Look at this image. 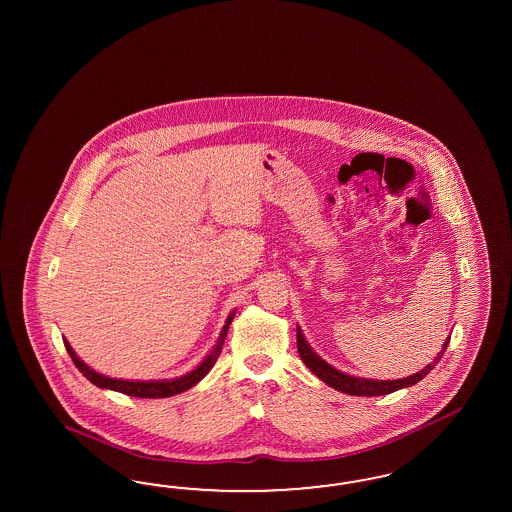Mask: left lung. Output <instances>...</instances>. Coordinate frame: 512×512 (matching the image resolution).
Segmentation results:
<instances>
[{
  "label": "left lung",
  "mask_w": 512,
  "mask_h": 512,
  "mask_svg": "<svg viewBox=\"0 0 512 512\" xmlns=\"http://www.w3.org/2000/svg\"><path fill=\"white\" fill-rule=\"evenodd\" d=\"M449 340L447 338L443 343V349L439 351V355L434 358V362H430L428 366H424V370L413 373L405 379H396V381H377V379H362V377H355V375H349V373L340 372L336 370L334 366H330L326 360L319 357L313 349L310 347V343L304 338L300 326H296V347H298V353L302 362L310 368V372L313 375H317L323 383H326L328 387L336 388L340 392H345L349 396H383V394H390V392H396L400 388L413 387L415 383H419L420 379H424L428 373L432 372L435 368V364L441 360L445 349L449 347Z\"/></svg>",
  "instance_id": "left-lung-1"
}]
</instances>
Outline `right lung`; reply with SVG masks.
I'll use <instances>...</instances> for the list:
<instances>
[{"instance_id": "1", "label": "right lung", "mask_w": 512, "mask_h": 512, "mask_svg": "<svg viewBox=\"0 0 512 512\" xmlns=\"http://www.w3.org/2000/svg\"><path fill=\"white\" fill-rule=\"evenodd\" d=\"M234 313L236 311H231V315L227 317L225 326H223V330H221V334L217 338L214 349L206 355L201 364L195 370H191V372L182 375V377H176V379H163V381L114 379V377H109V375L95 372L88 364H84L77 357V353L73 351V347L69 345V341L65 340V338H63V343H65V349H67L69 357L73 358L78 372L82 373L95 387L105 388V390H116V392H122V394H127V396H135V398H169V396L184 392L187 388L195 387L202 377L212 370V366L216 364L217 357H219V353L223 349V343H225V338H227V330H229V325L233 323Z\"/></svg>"}]
</instances>
